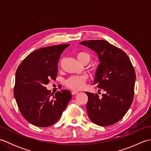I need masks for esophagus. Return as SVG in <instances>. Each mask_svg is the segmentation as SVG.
<instances>
[{"label": "esophagus", "mask_w": 151, "mask_h": 151, "mask_svg": "<svg viewBox=\"0 0 151 151\" xmlns=\"http://www.w3.org/2000/svg\"><path fill=\"white\" fill-rule=\"evenodd\" d=\"M78 93V91H72V92H71V93H72V95H76V94H77Z\"/></svg>", "instance_id": "esophagus-1"}]
</instances>
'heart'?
<instances>
[{"instance_id":"obj_1","label":"heart","mask_w":151,"mask_h":151,"mask_svg":"<svg viewBox=\"0 0 151 151\" xmlns=\"http://www.w3.org/2000/svg\"><path fill=\"white\" fill-rule=\"evenodd\" d=\"M77 59L84 65H87L91 60V56L88 52L85 51H81L76 54ZM86 78L83 76H73L68 78L65 82L66 86L69 88L74 89V90H78L82 88L84 86Z\"/></svg>"}]
</instances>
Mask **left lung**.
I'll return each instance as SVG.
<instances>
[{"mask_svg": "<svg viewBox=\"0 0 151 151\" xmlns=\"http://www.w3.org/2000/svg\"><path fill=\"white\" fill-rule=\"evenodd\" d=\"M80 44L97 52L101 63L93 84L105 91L101 99L97 93L86 92L88 116L99 126H110L121 120L132 104L135 70L127 54L107 41L88 40Z\"/></svg>", "mask_w": 151, "mask_h": 151, "instance_id": "obj_1", "label": "left lung"}]
</instances>
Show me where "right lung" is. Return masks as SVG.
<instances>
[{
	"label": "right lung",
	"instance_id": "right-lung-1",
	"mask_svg": "<svg viewBox=\"0 0 151 151\" xmlns=\"http://www.w3.org/2000/svg\"><path fill=\"white\" fill-rule=\"evenodd\" d=\"M70 44L43 47L30 53L22 60L16 71L14 97L22 116L40 127L54 124L71 99L68 90L54 95L45 85L56 80L60 55ZM51 95L53 98H50Z\"/></svg>",
	"mask_w": 151,
	"mask_h": 151
}]
</instances>
